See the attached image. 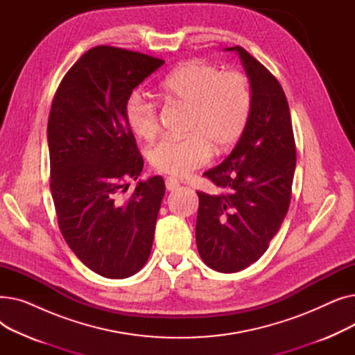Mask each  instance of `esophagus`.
<instances>
[{"label": "esophagus", "mask_w": 355, "mask_h": 355, "mask_svg": "<svg viewBox=\"0 0 355 355\" xmlns=\"http://www.w3.org/2000/svg\"><path fill=\"white\" fill-rule=\"evenodd\" d=\"M178 185H180V182H178L175 178L168 177V178L165 180V187H166L168 191H174L175 189H178Z\"/></svg>", "instance_id": "34e87169"}]
</instances>
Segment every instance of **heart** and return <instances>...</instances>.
I'll return each mask as SVG.
<instances>
[{
	"label": "heart",
	"mask_w": 355,
	"mask_h": 355,
	"mask_svg": "<svg viewBox=\"0 0 355 355\" xmlns=\"http://www.w3.org/2000/svg\"><path fill=\"white\" fill-rule=\"evenodd\" d=\"M168 105L190 109L184 134L177 141L165 138L149 149V162L157 173L187 177L216 154L229 151L245 134L253 98L248 78L239 71H223L214 64L193 60L180 66L159 85ZM126 122L142 139H153L159 130L158 105L139 90L129 95Z\"/></svg>",
	"instance_id": "1"
}]
</instances>
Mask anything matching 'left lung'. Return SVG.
I'll list each match as a JSON object with an SVG mask.
<instances>
[{"mask_svg": "<svg viewBox=\"0 0 355 355\" xmlns=\"http://www.w3.org/2000/svg\"><path fill=\"white\" fill-rule=\"evenodd\" d=\"M226 50L240 55L253 106L232 154L204 173L220 193L197 191L196 240L204 263L233 273L262 257L282 225L291 204L296 145L281 83L243 47Z\"/></svg>", "mask_w": 355, "mask_h": 355, "instance_id": "left-lung-1", "label": "left lung"}]
</instances>
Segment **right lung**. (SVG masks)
<instances>
[{
  "label": "right lung",
  "instance_id": "obj_1",
  "mask_svg": "<svg viewBox=\"0 0 355 355\" xmlns=\"http://www.w3.org/2000/svg\"><path fill=\"white\" fill-rule=\"evenodd\" d=\"M164 63L96 46L69 69L51 102L50 190L59 229L82 263L105 277L135 275L151 253L165 184L157 175L123 196L144 166L125 106Z\"/></svg>",
  "mask_w": 355,
  "mask_h": 355
}]
</instances>
